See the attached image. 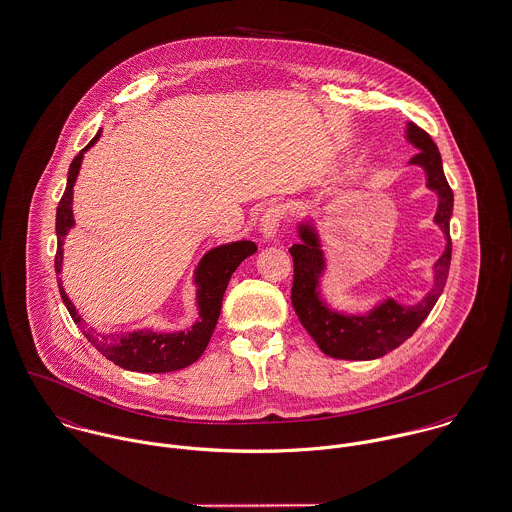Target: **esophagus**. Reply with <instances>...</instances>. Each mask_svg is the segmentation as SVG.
I'll list each match as a JSON object with an SVG mask.
<instances>
[{"mask_svg":"<svg viewBox=\"0 0 512 512\" xmlns=\"http://www.w3.org/2000/svg\"><path fill=\"white\" fill-rule=\"evenodd\" d=\"M285 221V209L281 205H271L261 219V231L265 239H273L277 235V231L281 229Z\"/></svg>","mask_w":512,"mask_h":512,"instance_id":"1","label":"esophagus"}]
</instances>
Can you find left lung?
<instances>
[{"label": "left lung", "instance_id": "1", "mask_svg": "<svg viewBox=\"0 0 512 512\" xmlns=\"http://www.w3.org/2000/svg\"><path fill=\"white\" fill-rule=\"evenodd\" d=\"M408 138L413 146L419 148L409 164H419L427 172V186L439 196L435 221L447 235V247L435 263V287L421 303L413 307H402L390 299L368 316H346L332 312L316 293L318 277L324 269L316 233L308 225H303L299 229L303 243L289 247L295 265L291 301L308 334L326 356L338 360H374L392 352L419 328L445 289L451 265L449 219L453 213V192L443 174L441 154L431 136L417 124L409 122Z\"/></svg>", "mask_w": 512, "mask_h": 512}]
</instances>
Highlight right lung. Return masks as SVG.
<instances>
[{"mask_svg":"<svg viewBox=\"0 0 512 512\" xmlns=\"http://www.w3.org/2000/svg\"><path fill=\"white\" fill-rule=\"evenodd\" d=\"M101 132L73 158L69 166L67 188L57 205V253H55V273H61L63 263V239L67 231L75 225L73 219V186L81 168L83 154L99 140ZM257 245L251 241H237L229 245H221L211 249L198 271H196V285H198V305H200V320L188 332H172V334H158L152 330L140 332H126V334H97L91 328H85L83 318L79 316L77 308L69 301L65 289L61 287L59 279V293L69 310L71 318L77 326L85 328V336L93 342V346L106 356L110 362L124 370L132 372H148V374H164L182 370L194 364L207 348V342L215 330L223 293L233 271L239 267L243 259L253 255Z\"/></svg>","mask_w":512,"mask_h":512,"instance_id":"1","label":"right lung"}]
</instances>
